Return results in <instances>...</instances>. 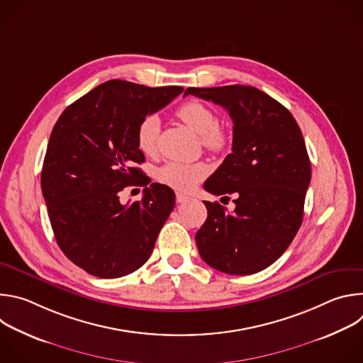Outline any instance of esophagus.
I'll list each match as a JSON object with an SVG mask.
<instances>
[{"label":"esophagus","mask_w":363,"mask_h":363,"mask_svg":"<svg viewBox=\"0 0 363 363\" xmlns=\"http://www.w3.org/2000/svg\"><path fill=\"white\" fill-rule=\"evenodd\" d=\"M188 199H189L188 195H185V194H182V192H177V202L182 203V202H186Z\"/></svg>","instance_id":"esophagus-1"}]
</instances>
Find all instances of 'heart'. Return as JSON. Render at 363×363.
<instances>
[{
	"mask_svg": "<svg viewBox=\"0 0 363 363\" xmlns=\"http://www.w3.org/2000/svg\"><path fill=\"white\" fill-rule=\"evenodd\" d=\"M177 116L189 129L201 135L202 145L213 152H221L228 145L227 133L218 126V116L210 108L198 100H188L177 109ZM160 118L157 115L145 116L136 128V145L145 155H153L158 149ZM206 167L202 162H168L162 165L157 177L165 185L179 189H192L205 175Z\"/></svg>",
	"mask_w": 363,
	"mask_h": 363,
	"instance_id": "obj_1",
	"label": "heart"
}]
</instances>
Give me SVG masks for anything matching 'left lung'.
<instances>
[{"label": "left lung", "instance_id": "left-lung-1", "mask_svg": "<svg viewBox=\"0 0 363 363\" xmlns=\"http://www.w3.org/2000/svg\"><path fill=\"white\" fill-rule=\"evenodd\" d=\"M185 94L223 106L234 123L233 152L203 188L233 194L235 210L227 213L218 202L203 201L208 217L195 234L199 255L227 274L262 272L287 250L301 225L312 178L301 130L281 103L252 86L188 87Z\"/></svg>", "mask_w": 363, "mask_h": 363}]
</instances>
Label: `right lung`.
<instances>
[{
  "instance_id": "obj_1",
  "label": "right lung",
  "mask_w": 363,
  "mask_h": 363,
  "mask_svg": "<svg viewBox=\"0 0 363 363\" xmlns=\"http://www.w3.org/2000/svg\"><path fill=\"white\" fill-rule=\"evenodd\" d=\"M179 86L146 87L109 80L77 99L50 135L41 191L56 241L70 262L91 276L118 279L142 267L175 205L174 191L150 184L136 128L165 108ZM145 186L140 201L123 206L125 186Z\"/></svg>"
}]
</instances>
